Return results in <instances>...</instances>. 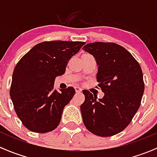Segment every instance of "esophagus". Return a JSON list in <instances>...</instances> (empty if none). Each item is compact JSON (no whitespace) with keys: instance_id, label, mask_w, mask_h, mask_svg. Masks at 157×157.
Instances as JSON below:
<instances>
[{"instance_id":"1","label":"esophagus","mask_w":157,"mask_h":157,"mask_svg":"<svg viewBox=\"0 0 157 157\" xmlns=\"http://www.w3.org/2000/svg\"><path fill=\"white\" fill-rule=\"evenodd\" d=\"M75 92H77V93H79V92L82 91V89H81L79 87H75Z\"/></svg>"}]
</instances>
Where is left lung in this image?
<instances>
[{"label": "left lung", "mask_w": 157, "mask_h": 157, "mask_svg": "<svg viewBox=\"0 0 157 157\" xmlns=\"http://www.w3.org/2000/svg\"><path fill=\"white\" fill-rule=\"evenodd\" d=\"M98 65L97 81L104 93L101 99L84 90L82 119L89 132L109 137L126 128L140 107L144 91L143 72L125 48L115 43L94 42L83 48Z\"/></svg>", "instance_id": "8db88e82"}]
</instances>
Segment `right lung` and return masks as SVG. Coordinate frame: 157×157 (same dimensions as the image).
Wrapping results in <instances>:
<instances>
[{"label": "right lung", "instance_id": "1", "mask_svg": "<svg viewBox=\"0 0 157 157\" xmlns=\"http://www.w3.org/2000/svg\"><path fill=\"white\" fill-rule=\"evenodd\" d=\"M82 41H44L24 55L14 69L10 96L22 124L31 132L46 133L59 125L63 110L75 94L72 87L54 89L68 61L85 44Z\"/></svg>", "mask_w": 157, "mask_h": 157}]
</instances>
